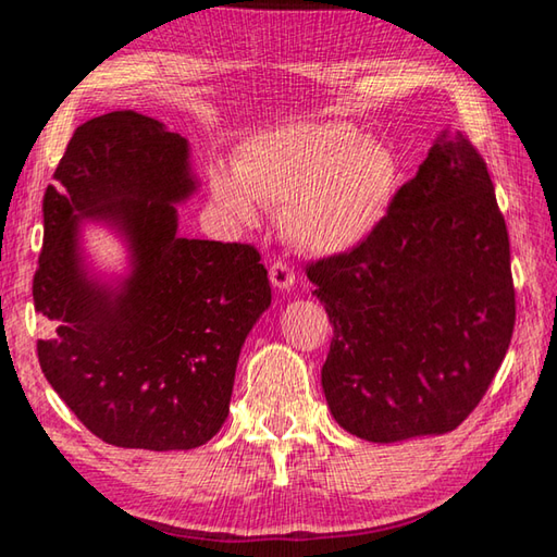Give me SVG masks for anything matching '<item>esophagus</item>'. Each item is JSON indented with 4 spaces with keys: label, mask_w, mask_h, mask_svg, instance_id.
Masks as SVG:
<instances>
[{
    "label": "esophagus",
    "mask_w": 557,
    "mask_h": 557,
    "mask_svg": "<svg viewBox=\"0 0 557 557\" xmlns=\"http://www.w3.org/2000/svg\"><path fill=\"white\" fill-rule=\"evenodd\" d=\"M270 282L275 285L277 289H289L292 285H295V270H292L287 262H272L270 265Z\"/></svg>",
    "instance_id": "1"
}]
</instances>
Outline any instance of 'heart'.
I'll use <instances>...</instances> for the list:
<instances>
[{"instance_id":"obj_1","label":"heart","mask_w":557,"mask_h":557,"mask_svg":"<svg viewBox=\"0 0 557 557\" xmlns=\"http://www.w3.org/2000/svg\"><path fill=\"white\" fill-rule=\"evenodd\" d=\"M398 162L388 147L346 122H292L252 139L211 188L233 219L252 223L258 203L285 206L282 228L309 252H344L388 213Z\"/></svg>"}]
</instances>
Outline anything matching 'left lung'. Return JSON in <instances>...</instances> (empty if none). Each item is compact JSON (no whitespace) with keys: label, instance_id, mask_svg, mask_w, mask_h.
<instances>
[{"label":"left lung","instance_id":"8db88e82","mask_svg":"<svg viewBox=\"0 0 557 557\" xmlns=\"http://www.w3.org/2000/svg\"><path fill=\"white\" fill-rule=\"evenodd\" d=\"M307 277L334 326L329 410L361 440L459 428L511 344L506 221L486 162L459 132H442L369 238L307 265Z\"/></svg>","mask_w":557,"mask_h":557}]
</instances>
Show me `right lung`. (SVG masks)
<instances>
[{"label": "right lung", "mask_w": 557, "mask_h": 557, "mask_svg": "<svg viewBox=\"0 0 557 557\" xmlns=\"http://www.w3.org/2000/svg\"><path fill=\"white\" fill-rule=\"evenodd\" d=\"M196 191L188 143L135 110L73 132L44 194L34 307L49 334L36 351L83 425L127 449H194L228 418L240 348L270 307L260 252L248 243L178 235V201ZM128 243L131 275L92 278L79 221Z\"/></svg>", "instance_id": "add662e5"}]
</instances>
